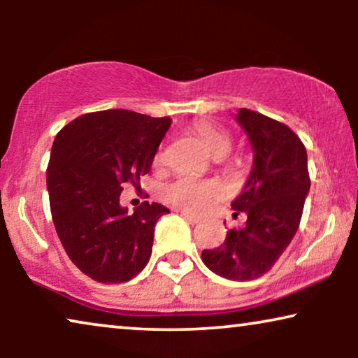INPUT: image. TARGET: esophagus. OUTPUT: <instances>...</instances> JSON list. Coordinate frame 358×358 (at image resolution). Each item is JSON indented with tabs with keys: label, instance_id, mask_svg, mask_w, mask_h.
<instances>
[{
	"label": "esophagus",
	"instance_id": "esophagus-1",
	"mask_svg": "<svg viewBox=\"0 0 358 358\" xmlns=\"http://www.w3.org/2000/svg\"><path fill=\"white\" fill-rule=\"evenodd\" d=\"M180 215H182V217H184L185 220H187V222H189L190 224H197V223L200 222L199 217H195V215L185 212V210H182V212H180Z\"/></svg>",
	"mask_w": 358,
	"mask_h": 358
}]
</instances>
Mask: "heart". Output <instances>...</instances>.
Returning a JSON list of instances; mask_svg holds the SVG:
<instances>
[{
  "instance_id": "obj_1",
  "label": "heart",
  "mask_w": 358,
  "mask_h": 358,
  "mask_svg": "<svg viewBox=\"0 0 358 358\" xmlns=\"http://www.w3.org/2000/svg\"><path fill=\"white\" fill-rule=\"evenodd\" d=\"M194 131L202 140L205 148L210 151L213 158H223L229 151L231 140L227 131L220 127L210 124V122L200 120L194 124ZM163 161V153L156 156V163ZM223 192V185L217 180L195 179V178H178L173 182L164 185L163 197L166 202L180 207L187 212H202L215 197Z\"/></svg>"
}]
</instances>
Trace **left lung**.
<instances>
[{"mask_svg": "<svg viewBox=\"0 0 358 358\" xmlns=\"http://www.w3.org/2000/svg\"><path fill=\"white\" fill-rule=\"evenodd\" d=\"M254 158L241 194L231 202L246 223L229 229L222 246L203 249L202 261L228 280L246 282L271 271L295 236L310 192L306 148L285 124L259 112L239 109Z\"/></svg>", "mask_w": 358, "mask_h": 358, "instance_id": "obj_1", "label": "left lung"}]
</instances>
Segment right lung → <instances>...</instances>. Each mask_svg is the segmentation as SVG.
<instances>
[{
    "label": "right lung",
    "instance_id": "add662e5",
    "mask_svg": "<svg viewBox=\"0 0 358 358\" xmlns=\"http://www.w3.org/2000/svg\"><path fill=\"white\" fill-rule=\"evenodd\" d=\"M169 127V117L109 109L78 117L55 136L47 168L53 224L92 280L129 282L148 264L156 222L169 210L143 202L131 213L120 194L124 184L140 187Z\"/></svg>",
    "mask_w": 358,
    "mask_h": 358
}]
</instances>
